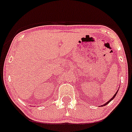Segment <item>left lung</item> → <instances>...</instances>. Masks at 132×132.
Segmentation results:
<instances>
[{
  "label": "left lung",
  "instance_id": "1",
  "mask_svg": "<svg viewBox=\"0 0 132 132\" xmlns=\"http://www.w3.org/2000/svg\"><path fill=\"white\" fill-rule=\"evenodd\" d=\"M118 91H117V92H116V93H115V94H114V96H113V97L112 98H111V99H110V101H108V102H106V103H105V104H103V105H101V106H105V105H107L108 104V103H109V102H111V101H112V100L113 99H114V98L115 97V96H116V94H117V93H118Z\"/></svg>",
  "mask_w": 132,
  "mask_h": 132
}]
</instances>
